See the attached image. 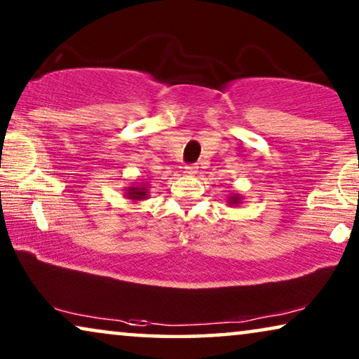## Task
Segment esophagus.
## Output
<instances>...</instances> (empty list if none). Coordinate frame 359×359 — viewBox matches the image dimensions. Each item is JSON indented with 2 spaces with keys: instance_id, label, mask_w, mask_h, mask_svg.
I'll return each instance as SVG.
<instances>
[{
  "instance_id": "34e87169",
  "label": "esophagus",
  "mask_w": 359,
  "mask_h": 359,
  "mask_svg": "<svg viewBox=\"0 0 359 359\" xmlns=\"http://www.w3.org/2000/svg\"><path fill=\"white\" fill-rule=\"evenodd\" d=\"M196 173H198V165H186L184 166V175L194 176Z\"/></svg>"
}]
</instances>
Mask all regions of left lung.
Here are the masks:
<instances>
[{
	"mask_svg": "<svg viewBox=\"0 0 359 359\" xmlns=\"http://www.w3.org/2000/svg\"><path fill=\"white\" fill-rule=\"evenodd\" d=\"M227 203H229V205H232V208H237V205L242 204V194L233 193L232 196H229L227 198Z\"/></svg>",
	"mask_w": 359,
	"mask_h": 359,
	"instance_id": "1",
	"label": "left lung"
}]
</instances>
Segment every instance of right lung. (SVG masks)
I'll return each mask as SVG.
<instances>
[{
  "label": "right lung",
  "instance_id": "add662e5",
  "mask_svg": "<svg viewBox=\"0 0 359 359\" xmlns=\"http://www.w3.org/2000/svg\"><path fill=\"white\" fill-rule=\"evenodd\" d=\"M149 188L150 186L145 183V181H137V183L127 186L124 189V196L127 199H130L132 203H139V201H144L149 198Z\"/></svg>",
  "mask_w": 359,
  "mask_h": 359
}]
</instances>
